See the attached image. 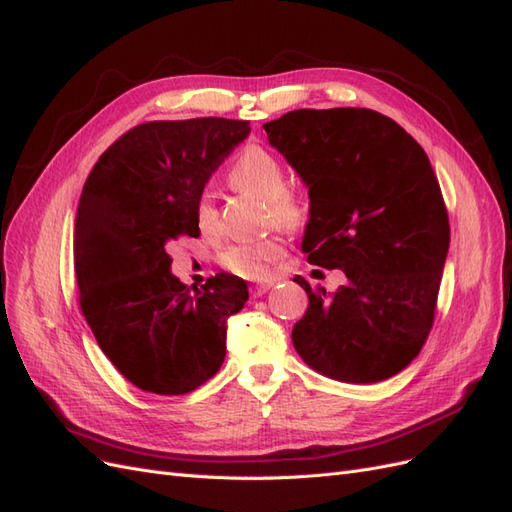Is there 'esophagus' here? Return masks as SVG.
Wrapping results in <instances>:
<instances>
[{"label":"esophagus","instance_id":"esophagus-1","mask_svg":"<svg viewBox=\"0 0 512 512\" xmlns=\"http://www.w3.org/2000/svg\"><path fill=\"white\" fill-rule=\"evenodd\" d=\"M271 286H273V282L254 284V286H252V297H262V294H265L267 290H271Z\"/></svg>","mask_w":512,"mask_h":512}]
</instances>
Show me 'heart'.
<instances>
[{
    "mask_svg": "<svg viewBox=\"0 0 512 512\" xmlns=\"http://www.w3.org/2000/svg\"><path fill=\"white\" fill-rule=\"evenodd\" d=\"M228 181L239 192L252 194L269 205V218L284 228H299L305 222V209L288 194V175L282 162L262 147H247L228 170ZM196 224L205 235H215L220 228V213L211 192H203L194 207ZM284 254V239H267L230 245L220 254V265L243 277H262L271 262Z\"/></svg>",
    "mask_w": 512,
    "mask_h": 512,
    "instance_id": "b5f03b06",
    "label": "heart"
}]
</instances>
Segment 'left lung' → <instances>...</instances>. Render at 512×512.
Masks as SVG:
<instances>
[{
  "instance_id": "8db88e82",
  "label": "left lung",
  "mask_w": 512,
  "mask_h": 512,
  "mask_svg": "<svg viewBox=\"0 0 512 512\" xmlns=\"http://www.w3.org/2000/svg\"><path fill=\"white\" fill-rule=\"evenodd\" d=\"M262 128L307 185V260L348 277L335 294L294 277L309 297L294 350L339 382L399 374L431 331L451 243L427 153L369 108H299Z\"/></svg>"
}]
</instances>
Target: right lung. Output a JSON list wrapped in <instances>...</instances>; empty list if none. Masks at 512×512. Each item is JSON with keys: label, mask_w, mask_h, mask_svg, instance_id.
<instances>
[{"label": "right lung", "mask_w": 512, "mask_h": 512, "mask_svg": "<svg viewBox=\"0 0 512 512\" xmlns=\"http://www.w3.org/2000/svg\"><path fill=\"white\" fill-rule=\"evenodd\" d=\"M250 134L247 121H147L108 147L83 185L74 271L83 316L123 378L185 395L218 374L226 322L250 299L235 275L190 290L166 245L198 237L194 207L211 173Z\"/></svg>", "instance_id": "1"}]
</instances>
